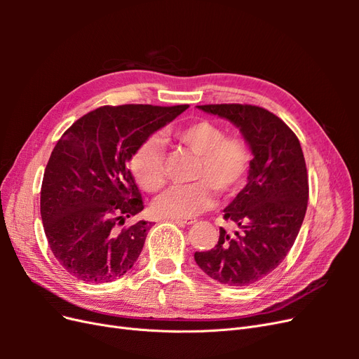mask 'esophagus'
I'll use <instances>...</instances> for the list:
<instances>
[{
    "instance_id": "esophagus-1",
    "label": "esophagus",
    "mask_w": 359,
    "mask_h": 359,
    "mask_svg": "<svg viewBox=\"0 0 359 359\" xmlns=\"http://www.w3.org/2000/svg\"><path fill=\"white\" fill-rule=\"evenodd\" d=\"M173 220H175V223L178 224H193L198 222L196 219H173Z\"/></svg>"
}]
</instances>
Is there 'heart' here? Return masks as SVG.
Segmentation results:
<instances>
[{
  "label": "heart",
  "mask_w": 359,
  "mask_h": 359,
  "mask_svg": "<svg viewBox=\"0 0 359 359\" xmlns=\"http://www.w3.org/2000/svg\"><path fill=\"white\" fill-rule=\"evenodd\" d=\"M175 137L199 156L190 186L169 189L154 202V211L169 219H189L215 202V193L223 196L236 193L247 180L252 149L240 135H226L224 128L210 119H199L180 127ZM136 181L148 193L165 187V149L156 136L147 137L130 161Z\"/></svg>",
  "instance_id": "heart-1"
}]
</instances>
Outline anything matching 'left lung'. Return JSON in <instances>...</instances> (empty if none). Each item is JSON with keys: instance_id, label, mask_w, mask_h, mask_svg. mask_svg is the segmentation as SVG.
Segmentation results:
<instances>
[{"instance_id": "8db88e82", "label": "left lung", "mask_w": 359, "mask_h": 359, "mask_svg": "<svg viewBox=\"0 0 359 359\" xmlns=\"http://www.w3.org/2000/svg\"><path fill=\"white\" fill-rule=\"evenodd\" d=\"M199 109L240 127L253 153L248 182L226 206L219 243L194 260L203 273L227 286H248L274 271L295 243L309 201V175L297 135L273 112L253 104H202Z\"/></svg>"}]
</instances>
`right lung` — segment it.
Segmentation results:
<instances>
[{
	"label": "right lung",
	"instance_id": "obj_1",
	"mask_svg": "<svg viewBox=\"0 0 359 359\" xmlns=\"http://www.w3.org/2000/svg\"><path fill=\"white\" fill-rule=\"evenodd\" d=\"M187 107L100 106L62 133L43 175L40 214L52 253L67 273L107 283L135 265L151 223L124 226L144 210L127 161Z\"/></svg>",
	"mask_w": 359,
	"mask_h": 359
}]
</instances>
